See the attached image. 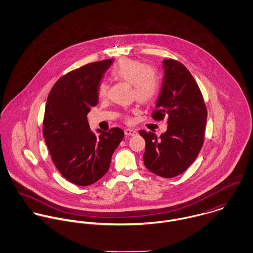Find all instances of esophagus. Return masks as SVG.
Returning <instances> with one entry per match:
<instances>
[{"instance_id":"34e87169","label":"esophagus","mask_w":253,"mask_h":253,"mask_svg":"<svg viewBox=\"0 0 253 253\" xmlns=\"http://www.w3.org/2000/svg\"><path fill=\"white\" fill-rule=\"evenodd\" d=\"M136 133H137V131L135 129H131V128L125 129V134L126 136H134Z\"/></svg>"}]
</instances>
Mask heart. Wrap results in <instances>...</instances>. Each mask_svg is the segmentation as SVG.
<instances>
[{"label": "heart", "instance_id": "1", "mask_svg": "<svg viewBox=\"0 0 253 253\" xmlns=\"http://www.w3.org/2000/svg\"><path fill=\"white\" fill-rule=\"evenodd\" d=\"M111 75L117 80L131 84L132 96L143 104L150 103L159 93L161 85L159 74L155 68L141 61L130 58L121 59L111 69ZM97 91L99 97H105L108 91V84L104 81L101 82L98 84Z\"/></svg>", "mask_w": 253, "mask_h": 253}]
</instances>
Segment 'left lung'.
I'll return each instance as SVG.
<instances>
[{"label":"left lung","instance_id":"obj_1","mask_svg":"<svg viewBox=\"0 0 253 253\" xmlns=\"http://www.w3.org/2000/svg\"><path fill=\"white\" fill-rule=\"evenodd\" d=\"M162 89L152 114L155 121L168 119L161 136L139 130L145 139V167L171 178L183 173L198 157L205 139L208 112L203 94L190 71L179 61L165 59Z\"/></svg>","mask_w":253,"mask_h":253}]
</instances>
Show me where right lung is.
Listing matches in <instances>:
<instances>
[{"label": "right lung", "instance_id": "right-lung-1", "mask_svg": "<svg viewBox=\"0 0 253 253\" xmlns=\"http://www.w3.org/2000/svg\"><path fill=\"white\" fill-rule=\"evenodd\" d=\"M114 59L88 63L61 77L46 100L42 134L51 160L63 177L88 186L108 171L125 133L119 127L93 133L87 113L96 106L98 84Z\"/></svg>", "mask_w": 253, "mask_h": 253}]
</instances>
